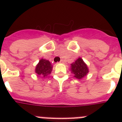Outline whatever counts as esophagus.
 <instances>
[{
  "label": "esophagus",
  "instance_id": "obj_1",
  "mask_svg": "<svg viewBox=\"0 0 122 122\" xmlns=\"http://www.w3.org/2000/svg\"><path fill=\"white\" fill-rule=\"evenodd\" d=\"M59 62H60V63H63L64 61H63V60H61V61H60Z\"/></svg>",
  "mask_w": 122,
  "mask_h": 122
}]
</instances>
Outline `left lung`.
Listing matches in <instances>:
<instances>
[{
    "mask_svg": "<svg viewBox=\"0 0 122 122\" xmlns=\"http://www.w3.org/2000/svg\"><path fill=\"white\" fill-rule=\"evenodd\" d=\"M71 70L74 74V77L78 79L84 78L88 73L87 65L81 58H79L75 62L71 64Z\"/></svg>",
    "mask_w": 122,
    "mask_h": 122,
    "instance_id": "obj_1",
    "label": "left lung"
}]
</instances>
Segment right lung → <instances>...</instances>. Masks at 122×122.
Listing matches in <instances>:
<instances>
[{
    "mask_svg": "<svg viewBox=\"0 0 122 122\" xmlns=\"http://www.w3.org/2000/svg\"><path fill=\"white\" fill-rule=\"evenodd\" d=\"M52 70V66L47 60L41 59L36 66L35 73L38 75H42L43 77L47 76L51 74Z\"/></svg>",
    "mask_w": 122,
    "mask_h": 122,
    "instance_id": "right-lung-1",
    "label": "right lung"
}]
</instances>
